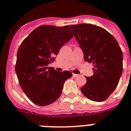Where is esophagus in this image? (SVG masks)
Returning <instances> with one entry per match:
<instances>
[{
	"instance_id": "obj_1",
	"label": "esophagus",
	"mask_w": 131,
	"mask_h": 131,
	"mask_svg": "<svg viewBox=\"0 0 131 131\" xmlns=\"http://www.w3.org/2000/svg\"><path fill=\"white\" fill-rule=\"evenodd\" d=\"M73 76L74 78H77V77H78V76H79V75H78V74L73 73Z\"/></svg>"
}]
</instances>
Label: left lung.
<instances>
[{
    "mask_svg": "<svg viewBox=\"0 0 131 131\" xmlns=\"http://www.w3.org/2000/svg\"><path fill=\"white\" fill-rule=\"evenodd\" d=\"M86 62L93 63L94 75L86 77L81 91L88 99L102 102L114 91L122 73L123 54L116 39L91 24L71 25Z\"/></svg>",
    "mask_w": 131,
    "mask_h": 131,
    "instance_id": "obj_1",
    "label": "left lung"
}]
</instances>
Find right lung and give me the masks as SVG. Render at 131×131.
I'll list each match as a JSON object with an SVG mask.
<instances>
[{
    "label": "right lung",
    "mask_w": 131,
    "mask_h": 131,
    "mask_svg": "<svg viewBox=\"0 0 131 131\" xmlns=\"http://www.w3.org/2000/svg\"><path fill=\"white\" fill-rule=\"evenodd\" d=\"M73 37L69 26H41L19 47L15 73L24 92L36 105L45 106L55 102L61 95L64 82L72 77L70 71H56L48 64Z\"/></svg>",
    "instance_id": "obj_1"
}]
</instances>
